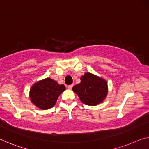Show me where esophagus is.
I'll use <instances>...</instances> for the list:
<instances>
[{
	"instance_id": "esophagus-1",
	"label": "esophagus",
	"mask_w": 149,
	"mask_h": 149,
	"mask_svg": "<svg viewBox=\"0 0 149 149\" xmlns=\"http://www.w3.org/2000/svg\"><path fill=\"white\" fill-rule=\"evenodd\" d=\"M72 87H73V84H70V85H68L67 86V88L68 89H72Z\"/></svg>"
}]
</instances>
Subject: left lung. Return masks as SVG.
I'll return each instance as SVG.
<instances>
[{"instance_id":"left-lung-1","label":"left lung","mask_w":149,"mask_h":149,"mask_svg":"<svg viewBox=\"0 0 149 149\" xmlns=\"http://www.w3.org/2000/svg\"><path fill=\"white\" fill-rule=\"evenodd\" d=\"M81 83L73 86L81 102L86 105L95 106L102 102L108 93L107 83L104 79L91 73H85L81 78Z\"/></svg>"}]
</instances>
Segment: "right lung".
Returning a JSON list of instances; mask_svg holds the SVG:
<instances>
[{"label": "right lung", "instance_id": "1", "mask_svg": "<svg viewBox=\"0 0 149 149\" xmlns=\"http://www.w3.org/2000/svg\"><path fill=\"white\" fill-rule=\"evenodd\" d=\"M65 90L63 84H58L49 78L36 82L30 90L32 102L41 109H49L55 104L61 93Z\"/></svg>", "mask_w": 149, "mask_h": 149}]
</instances>
